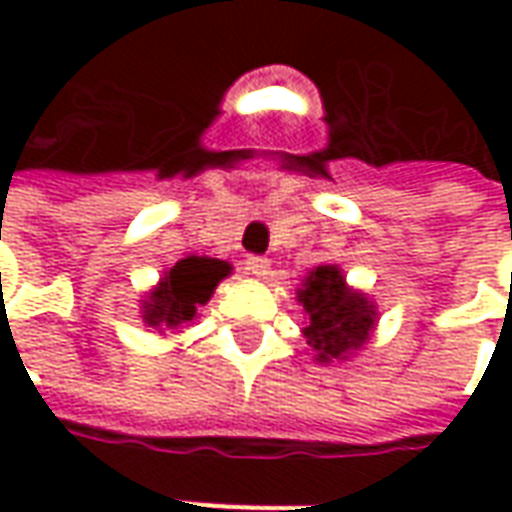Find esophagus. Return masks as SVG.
<instances>
[{
	"label": "esophagus",
	"mask_w": 512,
	"mask_h": 512,
	"mask_svg": "<svg viewBox=\"0 0 512 512\" xmlns=\"http://www.w3.org/2000/svg\"><path fill=\"white\" fill-rule=\"evenodd\" d=\"M244 268H246V274H252V277H266L271 263H268V257L252 255V257H246Z\"/></svg>",
	"instance_id": "esophagus-1"
}]
</instances>
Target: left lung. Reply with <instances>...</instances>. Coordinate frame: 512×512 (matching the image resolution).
Returning a JSON list of instances; mask_svg holds the SVG:
<instances>
[{
  "label": "left lung",
  "instance_id": "left-lung-1",
  "mask_svg": "<svg viewBox=\"0 0 512 512\" xmlns=\"http://www.w3.org/2000/svg\"><path fill=\"white\" fill-rule=\"evenodd\" d=\"M296 299L307 312V345L323 365L354 356L376 329L378 312L373 301L365 293L348 288L337 266L312 268Z\"/></svg>",
  "mask_w": 512,
  "mask_h": 512
}]
</instances>
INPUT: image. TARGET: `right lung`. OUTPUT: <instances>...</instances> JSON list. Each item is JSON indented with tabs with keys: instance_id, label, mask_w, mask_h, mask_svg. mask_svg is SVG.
Returning <instances> with one entry per match:
<instances>
[{
	"instance_id": "right-lung-1",
	"label": "right lung",
	"mask_w": 512,
	"mask_h": 512,
	"mask_svg": "<svg viewBox=\"0 0 512 512\" xmlns=\"http://www.w3.org/2000/svg\"><path fill=\"white\" fill-rule=\"evenodd\" d=\"M233 266L216 257H183L175 266L164 271L156 288L142 301V321L158 332L178 329L194 321L197 307L208 304L216 285L222 282Z\"/></svg>"
}]
</instances>
